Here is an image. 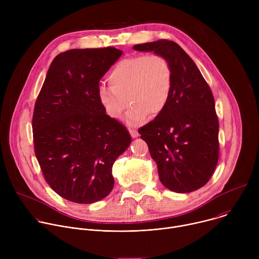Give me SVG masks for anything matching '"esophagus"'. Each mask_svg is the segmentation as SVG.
<instances>
[{
	"mask_svg": "<svg viewBox=\"0 0 259 259\" xmlns=\"http://www.w3.org/2000/svg\"><path fill=\"white\" fill-rule=\"evenodd\" d=\"M129 133H130V135H131L133 138H135V137L138 136V131H137L136 129H129Z\"/></svg>",
	"mask_w": 259,
	"mask_h": 259,
	"instance_id": "obj_1",
	"label": "esophagus"
}]
</instances>
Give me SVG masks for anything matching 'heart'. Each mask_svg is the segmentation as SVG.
<instances>
[{"label":"heart","mask_w":259,"mask_h":259,"mask_svg":"<svg viewBox=\"0 0 259 259\" xmlns=\"http://www.w3.org/2000/svg\"><path fill=\"white\" fill-rule=\"evenodd\" d=\"M107 81L110 88L100 87L97 93L106 116L113 120L121 119L129 101L131 107L127 122L137 125L149 115L157 117L163 113L171 96L173 75L164 56L140 54L120 60Z\"/></svg>","instance_id":"obj_1"}]
</instances>
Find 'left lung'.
Here are the masks:
<instances>
[{
	"label": "left lung",
	"mask_w": 259,
	"mask_h": 259,
	"mask_svg": "<svg viewBox=\"0 0 259 259\" xmlns=\"http://www.w3.org/2000/svg\"><path fill=\"white\" fill-rule=\"evenodd\" d=\"M136 51H154L170 63L172 91L166 108L138 133L157 163L164 187L191 193L209 181L219 156V123L211 89L193 59L169 40L138 44Z\"/></svg>",
	"instance_id": "1"
}]
</instances>
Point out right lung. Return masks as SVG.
<instances>
[{
	"mask_svg": "<svg viewBox=\"0 0 259 259\" xmlns=\"http://www.w3.org/2000/svg\"><path fill=\"white\" fill-rule=\"evenodd\" d=\"M123 54L114 47L71 49L52 61L32 116L34 154L50 188L91 204L114 188L112 168L131 143L99 104V81Z\"/></svg>",
	"mask_w": 259,
	"mask_h": 259,
	"instance_id": "1",
	"label": "right lung"
}]
</instances>
